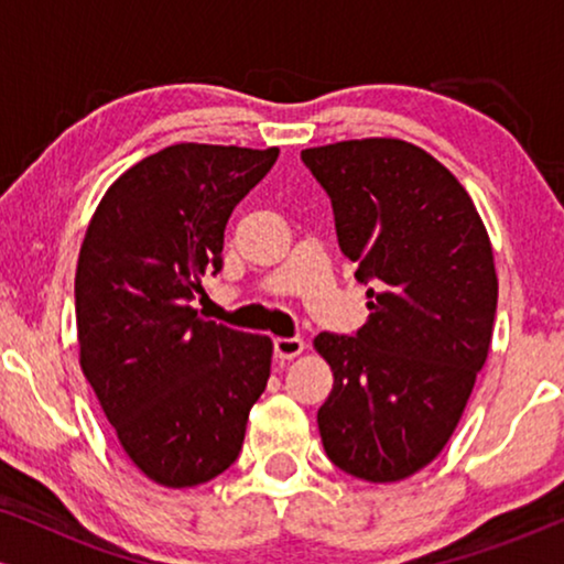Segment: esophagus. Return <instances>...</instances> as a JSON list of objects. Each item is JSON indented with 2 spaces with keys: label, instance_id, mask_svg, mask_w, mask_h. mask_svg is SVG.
<instances>
[{
  "label": "esophagus",
  "instance_id": "34e87169",
  "mask_svg": "<svg viewBox=\"0 0 564 564\" xmlns=\"http://www.w3.org/2000/svg\"><path fill=\"white\" fill-rule=\"evenodd\" d=\"M305 341L303 338H274V357L280 361L295 359L297 354H303Z\"/></svg>",
  "mask_w": 564,
  "mask_h": 564
}]
</instances>
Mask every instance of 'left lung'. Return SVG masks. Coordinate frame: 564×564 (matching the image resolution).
Here are the masks:
<instances>
[{"instance_id":"1","label":"left lung","mask_w":564,"mask_h":564,"mask_svg":"<svg viewBox=\"0 0 564 564\" xmlns=\"http://www.w3.org/2000/svg\"><path fill=\"white\" fill-rule=\"evenodd\" d=\"M300 159L369 284L365 326L313 341L334 372L318 411L323 449L361 480H403L449 442L488 359L498 305L488 230L449 169L413 143L365 138Z\"/></svg>"}]
</instances>
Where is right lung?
<instances>
[{
  "label": "right lung",
  "mask_w": 564,
  "mask_h": 564,
  "mask_svg": "<svg viewBox=\"0 0 564 564\" xmlns=\"http://www.w3.org/2000/svg\"><path fill=\"white\" fill-rule=\"evenodd\" d=\"M280 149L176 143L130 166L91 215L76 264L79 365L130 462L166 488L234 465L272 341L197 318L234 207Z\"/></svg>",
  "instance_id": "obj_1"
}]
</instances>
